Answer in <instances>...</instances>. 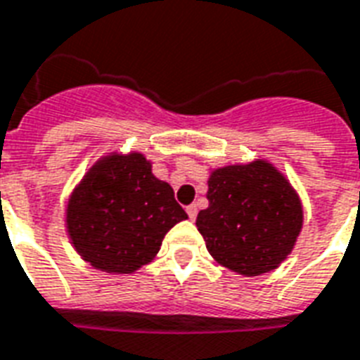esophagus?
Here are the masks:
<instances>
[{"label": "esophagus", "mask_w": 360, "mask_h": 360, "mask_svg": "<svg viewBox=\"0 0 360 360\" xmlns=\"http://www.w3.org/2000/svg\"><path fill=\"white\" fill-rule=\"evenodd\" d=\"M187 214L191 219H196V214H198V207H196V204H191V206H187Z\"/></svg>", "instance_id": "1"}]
</instances>
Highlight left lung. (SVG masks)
I'll use <instances>...</instances> for the list:
<instances>
[{
  "mask_svg": "<svg viewBox=\"0 0 360 360\" xmlns=\"http://www.w3.org/2000/svg\"><path fill=\"white\" fill-rule=\"evenodd\" d=\"M210 206L196 227L215 262L257 276L281 265L302 231V202L286 177L265 160L215 169L207 181Z\"/></svg>",
  "mask_w": 360,
  "mask_h": 360,
  "instance_id": "obj_1",
  "label": "left lung"
}]
</instances>
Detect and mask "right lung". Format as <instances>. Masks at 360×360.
<instances>
[{"instance_id":"1","label":"right lung","mask_w":360,"mask_h":360,"mask_svg":"<svg viewBox=\"0 0 360 360\" xmlns=\"http://www.w3.org/2000/svg\"><path fill=\"white\" fill-rule=\"evenodd\" d=\"M187 219L173 188L139 153L98 160L74 188L66 225L85 262L106 273H133L153 262L169 229Z\"/></svg>"}]
</instances>
